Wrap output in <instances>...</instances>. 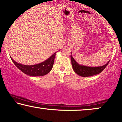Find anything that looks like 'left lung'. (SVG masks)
Here are the masks:
<instances>
[{"label": "left lung", "instance_id": "1", "mask_svg": "<svg viewBox=\"0 0 122 122\" xmlns=\"http://www.w3.org/2000/svg\"><path fill=\"white\" fill-rule=\"evenodd\" d=\"M70 58L71 61L72 69H73L74 71L78 75L83 77L91 76H93V75L98 74H100V72H101L104 70V69L108 65L109 61H109L108 62L106 63L104 65L101 66H98V67H89V66L81 65L78 64L72 57L71 53Z\"/></svg>", "mask_w": 122, "mask_h": 122}]
</instances>
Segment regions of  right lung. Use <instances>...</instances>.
<instances>
[{
  "mask_svg": "<svg viewBox=\"0 0 122 122\" xmlns=\"http://www.w3.org/2000/svg\"><path fill=\"white\" fill-rule=\"evenodd\" d=\"M56 54V52H55L50 58H48L44 62L33 65H26L18 64L14 61L11 57L10 58L16 67H18V69H19L24 73L32 76H39L47 74L52 70Z\"/></svg>",
  "mask_w": 122,
  "mask_h": 122,
  "instance_id": "obj_1",
  "label": "right lung"
}]
</instances>
